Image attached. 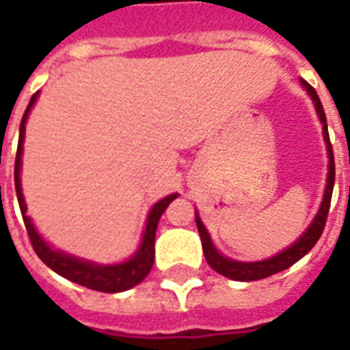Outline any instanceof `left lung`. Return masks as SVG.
Returning a JSON list of instances; mask_svg holds the SVG:
<instances>
[{
	"label": "left lung",
	"instance_id": "left-lung-1",
	"mask_svg": "<svg viewBox=\"0 0 350 350\" xmlns=\"http://www.w3.org/2000/svg\"><path fill=\"white\" fill-rule=\"evenodd\" d=\"M301 86L308 90V93L311 95V99L315 103V110L317 114H319V118H321V123H323L324 142H326V150H328V180H326L323 204L319 208L315 219L309 225L308 230H306L291 247H286L285 251L278 253L275 257L266 258V260H258V262H238V260H232V258L223 257L219 251L213 247L212 238H210L208 230H206V227L202 225V221H200V217L197 215V228L198 234H200V240H202V251H204L206 262L210 264L217 273H221V275H225V278L228 279H234V281H257V279L270 278V275L278 273V271L286 270V268H291L294 262H298L304 255H308L309 251H311V247L317 243V240L323 234L324 225H326V217H328V210H330L334 180H336V163H334V152H332L330 137H328L326 114H324L321 99H319V95H317L315 90L309 86L306 80H301Z\"/></svg>",
	"mask_w": 350,
	"mask_h": 350
}]
</instances>
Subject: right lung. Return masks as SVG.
I'll return each instance as SVG.
<instances>
[{"instance_id": "obj_1", "label": "right lung", "mask_w": 350, "mask_h": 350, "mask_svg": "<svg viewBox=\"0 0 350 350\" xmlns=\"http://www.w3.org/2000/svg\"><path fill=\"white\" fill-rule=\"evenodd\" d=\"M37 93H35L29 105H27L24 118L20 122V138H18V150H16V161H14V187H16V197H18L20 212L24 217V225H26L29 242L33 245L37 257L41 258L42 262L49 268L69 279L72 283H79L82 286H88L92 291H99V293H122L127 288H133L138 285L142 279L150 273L153 266V258H155V230H157V223H159L161 215L167 210V206L178 197V193L168 195L157 204L153 206L152 212L148 215L146 221V230L142 236V243L138 251L122 264H110V266H103V264H93L82 258L67 255L64 251H56L50 247L49 243L42 240L39 232L35 230L33 223L26 215V202H24V195H22V185H20V167H22V146H24V133H26V120L29 110L33 107Z\"/></svg>"}]
</instances>
